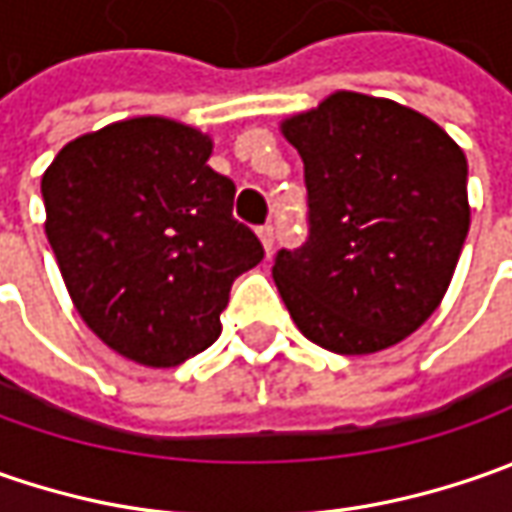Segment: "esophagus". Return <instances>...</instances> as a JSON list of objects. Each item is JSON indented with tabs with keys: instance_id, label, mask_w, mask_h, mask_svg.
Here are the masks:
<instances>
[{
	"instance_id": "esophagus-1",
	"label": "esophagus",
	"mask_w": 512,
	"mask_h": 512,
	"mask_svg": "<svg viewBox=\"0 0 512 512\" xmlns=\"http://www.w3.org/2000/svg\"><path fill=\"white\" fill-rule=\"evenodd\" d=\"M259 239H262V245H265V250L270 253V250H273V245H276V233H273V225L259 227Z\"/></svg>"
}]
</instances>
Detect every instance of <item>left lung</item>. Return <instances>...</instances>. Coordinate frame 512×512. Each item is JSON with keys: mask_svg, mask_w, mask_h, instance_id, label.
Masks as SVG:
<instances>
[{"mask_svg": "<svg viewBox=\"0 0 512 512\" xmlns=\"http://www.w3.org/2000/svg\"><path fill=\"white\" fill-rule=\"evenodd\" d=\"M282 133L307 187V239L273 259L293 322L344 356L402 342L439 307L462 253V148L422 113L347 90Z\"/></svg>", "mask_w": 512, "mask_h": 512, "instance_id": "left-lung-1", "label": "left lung"}]
</instances>
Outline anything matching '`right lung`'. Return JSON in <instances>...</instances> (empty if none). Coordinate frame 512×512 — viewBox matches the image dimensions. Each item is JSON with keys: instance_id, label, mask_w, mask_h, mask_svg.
I'll use <instances>...</instances> for the list:
<instances>
[{"instance_id": "add662e5", "label": "right lung", "mask_w": 512, "mask_h": 512, "mask_svg": "<svg viewBox=\"0 0 512 512\" xmlns=\"http://www.w3.org/2000/svg\"><path fill=\"white\" fill-rule=\"evenodd\" d=\"M199 130L139 116L73 139L42 176L45 233L85 325L145 367L222 333L233 282L265 259Z\"/></svg>"}]
</instances>
